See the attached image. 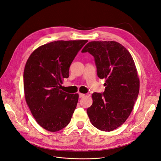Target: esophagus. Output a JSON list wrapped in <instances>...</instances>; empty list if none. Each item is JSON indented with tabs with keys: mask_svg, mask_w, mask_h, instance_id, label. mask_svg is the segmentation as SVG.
Listing matches in <instances>:
<instances>
[{
	"mask_svg": "<svg viewBox=\"0 0 161 161\" xmlns=\"http://www.w3.org/2000/svg\"><path fill=\"white\" fill-rule=\"evenodd\" d=\"M85 96V94H81V93H79V97H83V96Z\"/></svg>",
	"mask_w": 161,
	"mask_h": 161,
	"instance_id": "obj_1",
	"label": "esophagus"
}]
</instances>
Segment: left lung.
<instances>
[{
	"label": "left lung",
	"mask_w": 161,
	"mask_h": 161,
	"mask_svg": "<svg viewBox=\"0 0 161 161\" xmlns=\"http://www.w3.org/2000/svg\"><path fill=\"white\" fill-rule=\"evenodd\" d=\"M82 53L92 54L100 79H105L103 93L94 92L86 110L92 125L110 131L122 125L132 111L139 92V79L133 58L119 43L93 41Z\"/></svg>",
	"instance_id": "1"
}]
</instances>
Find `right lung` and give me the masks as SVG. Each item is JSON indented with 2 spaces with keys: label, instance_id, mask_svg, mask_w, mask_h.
Listing matches in <instances>:
<instances>
[{
  "label": "right lung",
  "instance_id": "obj_1",
  "mask_svg": "<svg viewBox=\"0 0 161 161\" xmlns=\"http://www.w3.org/2000/svg\"><path fill=\"white\" fill-rule=\"evenodd\" d=\"M88 42L58 40L35 49L24 71L26 103L36 121L49 131H57L70 123L79 95L61 90L75 56Z\"/></svg>",
  "mask_w": 161,
  "mask_h": 161
}]
</instances>
